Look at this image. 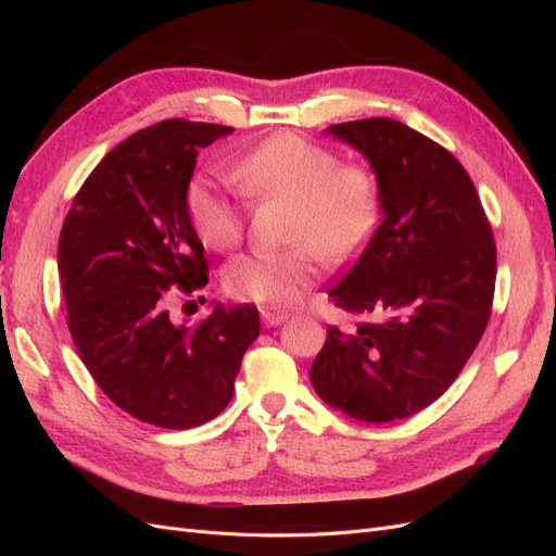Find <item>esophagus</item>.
Listing matches in <instances>:
<instances>
[{
  "instance_id": "1",
  "label": "esophagus",
  "mask_w": 556,
  "mask_h": 556,
  "mask_svg": "<svg viewBox=\"0 0 556 556\" xmlns=\"http://www.w3.org/2000/svg\"><path fill=\"white\" fill-rule=\"evenodd\" d=\"M285 319H288V313H280V311H262V323L264 327H278L282 325Z\"/></svg>"
}]
</instances>
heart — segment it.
Masks as SVG:
<instances>
[{"label":"heart","instance_id":"1","mask_svg":"<svg viewBox=\"0 0 556 556\" xmlns=\"http://www.w3.org/2000/svg\"><path fill=\"white\" fill-rule=\"evenodd\" d=\"M241 188L255 197L290 201V239L282 252H248L223 276L225 292L264 306H290L331 262L357 257L380 223L382 192L371 164L341 162L329 146L294 131L264 139L233 166ZM185 211L199 241L231 250L243 237L239 201L211 176H197L185 190Z\"/></svg>","mask_w":556,"mask_h":556}]
</instances>
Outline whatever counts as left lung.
Listing matches in <instances>:
<instances>
[{
  "label": "left lung",
  "mask_w": 556,
  "mask_h": 556,
  "mask_svg": "<svg viewBox=\"0 0 556 556\" xmlns=\"http://www.w3.org/2000/svg\"><path fill=\"white\" fill-rule=\"evenodd\" d=\"M380 178L382 223L329 290L366 315L327 329L311 366L317 396L359 422L427 408L459 376L490 323L496 245L459 160L392 117L331 125Z\"/></svg>",
  "instance_id": "1"
}]
</instances>
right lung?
<instances>
[{"instance_id":"1","label":"right lung","mask_w":556,"mask_h":556,"mask_svg":"<svg viewBox=\"0 0 556 556\" xmlns=\"http://www.w3.org/2000/svg\"><path fill=\"white\" fill-rule=\"evenodd\" d=\"M231 127L174 117L117 143L66 213L58 245L66 323L90 376L117 408L162 429H192L220 415L248 345L255 306H213L176 327L166 299L208 282L204 245L185 190L199 148Z\"/></svg>"}]
</instances>
